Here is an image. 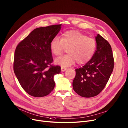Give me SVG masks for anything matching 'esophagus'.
<instances>
[{
	"label": "esophagus",
	"instance_id": "esophagus-1",
	"mask_svg": "<svg viewBox=\"0 0 128 128\" xmlns=\"http://www.w3.org/2000/svg\"><path fill=\"white\" fill-rule=\"evenodd\" d=\"M61 70L62 72H64L67 70V68H65V67H61Z\"/></svg>",
	"mask_w": 128,
	"mask_h": 128
}]
</instances>
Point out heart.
I'll use <instances>...</instances> for the list:
<instances>
[{"instance_id":"1","label":"heart","mask_w":128,"mask_h":128,"mask_svg":"<svg viewBox=\"0 0 128 128\" xmlns=\"http://www.w3.org/2000/svg\"><path fill=\"white\" fill-rule=\"evenodd\" d=\"M50 48L52 53L57 56L68 48V54L56 59L55 63L62 67H68L76 62L79 64L88 62L95 52L96 42L95 39L78 31L70 30L64 32L61 38H54L51 40Z\"/></svg>"}]
</instances>
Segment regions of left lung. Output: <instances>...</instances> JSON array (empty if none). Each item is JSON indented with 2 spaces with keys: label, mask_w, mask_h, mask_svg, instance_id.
Returning <instances> with one entry per match:
<instances>
[{
  "label": "left lung",
  "mask_w": 128,
  "mask_h": 128,
  "mask_svg": "<svg viewBox=\"0 0 128 128\" xmlns=\"http://www.w3.org/2000/svg\"><path fill=\"white\" fill-rule=\"evenodd\" d=\"M96 50L92 58L82 67L76 69L72 87L83 97L96 96L104 90L114 68V58L108 42L98 34Z\"/></svg>",
  "instance_id": "1"
}]
</instances>
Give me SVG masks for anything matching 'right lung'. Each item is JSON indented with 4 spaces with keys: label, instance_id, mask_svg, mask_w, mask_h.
Returning a JSON list of instances; mask_svg holds the SVG:
<instances>
[{
    "label": "right lung",
    "instance_id": "right-lung-1",
    "mask_svg": "<svg viewBox=\"0 0 128 128\" xmlns=\"http://www.w3.org/2000/svg\"><path fill=\"white\" fill-rule=\"evenodd\" d=\"M61 24L34 29L17 46L13 69L21 86L29 95L44 97L54 89V76L61 67L53 62L50 44L61 28Z\"/></svg>",
    "mask_w": 128,
    "mask_h": 128
}]
</instances>
